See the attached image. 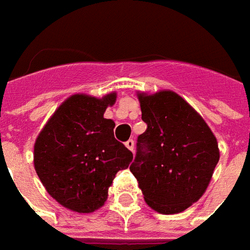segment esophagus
<instances>
[{"mask_svg":"<svg viewBox=\"0 0 250 250\" xmlns=\"http://www.w3.org/2000/svg\"><path fill=\"white\" fill-rule=\"evenodd\" d=\"M125 145H126V148H128V149H130L132 152H134V141L132 139L128 140V141L125 143Z\"/></svg>","mask_w":250,"mask_h":250,"instance_id":"1","label":"esophagus"}]
</instances>
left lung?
Returning a JSON list of instances; mask_svg holds the SVG:
<instances>
[{"label": "left lung", "instance_id": "obj_1", "mask_svg": "<svg viewBox=\"0 0 250 250\" xmlns=\"http://www.w3.org/2000/svg\"><path fill=\"white\" fill-rule=\"evenodd\" d=\"M139 100L146 130L137 137L130 171L152 208L180 213L206 191L219 160L218 143L178 94H140Z\"/></svg>", "mask_w": 250, "mask_h": 250}]
</instances>
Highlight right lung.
<instances>
[{"label": "right lung", "mask_w": 250, "mask_h": 250, "mask_svg": "<svg viewBox=\"0 0 250 250\" xmlns=\"http://www.w3.org/2000/svg\"><path fill=\"white\" fill-rule=\"evenodd\" d=\"M116 94L102 100L77 94L63 102L35 144V169L54 199L77 213H91L105 203L120 169L133 153L114 139L116 124L104 118Z\"/></svg>", "instance_id": "right-lung-1"}]
</instances>
